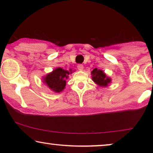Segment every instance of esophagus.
<instances>
[{
    "label": "esophagus",
    "instance_id": "1",
    "mask_svg": "<svg viewBox=\"0 0 153 153\" xmlns=\"http://www.w3.org/2000/svg\"><path fill=\"white\" fill-rule=\"evenodd\" d=\"M77 68H78L79 70L83 71V65L81 64H79L78 65H77Z\"/></svg>",
    "mask_w": 153,
    "mask_h": 153
}]
</instances>
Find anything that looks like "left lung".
I'll list each match as a JSON object with an SVG mask.
<instances>
[{
  "mask_svg": "<svg viewBox=\"0 0 153 153\" xmlns=\"http://www.w3.org/2000/svg\"><path fill=\"white\" fill-rule=\"evenodd\" d=\"M92 80L100 87H107L111 83V79L102 70L95 68L91 72Z\"/></svg>",
  "mask_w": 153,
  "mask_h": 153,
  "instance_id": "1",
  "label": "left lung"
}]
</instances>
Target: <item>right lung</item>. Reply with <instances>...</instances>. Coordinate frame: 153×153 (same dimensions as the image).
Here are the masks:
<instances>
[{"mask_svg": "<svg viewBox=\"0 0 153 153\" xmlns=\"http://www.w3.org/2000/svg\"><path fill=\"white\" fill-rule=\"evenodd\" d=\"M72 70H65L61 68H57L42 77L43 83L55 93H60L65 88L66 79H68Z\"/></svg>", "mask_w": 153, "mask_h": 153, "instance_id": "add662e5", "label": "right lung"}]
</instances>
